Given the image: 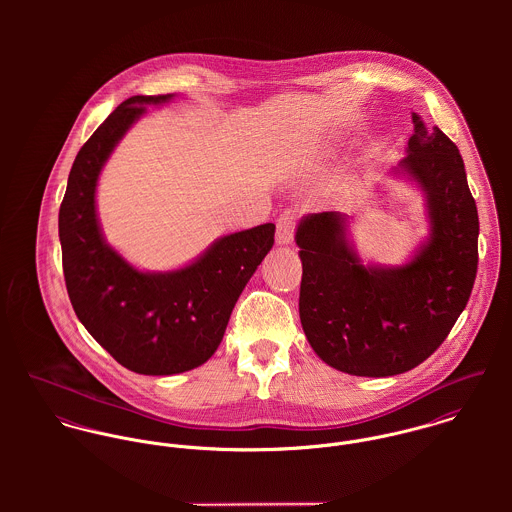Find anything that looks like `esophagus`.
Here are the masks:
<instances>
[{"label":"esophagus","instance_id":"esophagus-1","mask_svg":"<svg viewBox=\"0 0 512 512\" xmlns=\"http://www.w3.org/2000/svg\"><path fill=\"white\" fill-rule=\"evenodd\" d=\"M276 226H278V228H276V242H278L280 246L292 244L293 228H295V217H293V213L286 211V213L278 219Z\"/></svg>","mask_w":512,"mask_h":512}]
</instances>
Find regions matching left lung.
<instances>
[{"label": "left lung", "mask_w": 512, "mask_h": 512, "mask_svg": "<svg viewBox=\"0 0 512 512\" xmlns=\"http://www.w3.org/2000/svg\"><path fill=\"white\" fill-rule=\"evenodd\" d=\"M414 134L392 177L424 195L428 236L400 266L361 258L351 217L299 220V319L317 357L355 376H394L424 363L467 305L477 274L479 217L457 146L412 112Z\"/></svg>", "instance_id": "1"}]
</instances>
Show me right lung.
Returning a JSON list of instances; mask_svg holds the SVG:
<instances>
[{"label": "right lung", "mask_w": 512, "mask_h": 512, "mask_svg": "<svg viewBox=\"0 0 512 512\" xmlns=\"http://www.w3.org/2000/svg\"><path fill=\"white\" fill-rule=\"evenodd\" d=\"M175 94L132 96L80 147L59 211L63 272L74 313L86 331L138 374L167 376L207 363L230 313L274 246L266 222L217 238L203 254L169 272H147L112 248L96 211L100 173L128 130Z\"/></svg>", "instance_id": "1"}]
</instances>
